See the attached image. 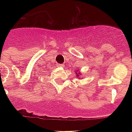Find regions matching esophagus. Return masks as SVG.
<instances>
[{
	"label": "esophagus",
	"mask_w": 132,
	"mask_h": 132,
	"mask_svg": "<svg viewBox=\"0 0 132 132\" xmlns=\"http://www.w3.org/2000/svg\"><path fill=\"white\" fill-rule=\"evenodd\" d=\"M57 66H59V67H63V66H64V64H57Z\"/></svg>",
	"instance_id": "34e87169"
}]
</instances>
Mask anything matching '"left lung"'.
I'll list each match as a JSON object with an SVG mask.
<instances>
[{"label":"left lung","mask_w":132,"mask_h":132,"mask_svg":"<svg viewBox=\"0 0 132 132\" xmlns=\"http://www.w3.org/2000/svg\"><path fill=\"white\" fill-rule=\"evenodd\" d=\"M75 72L76 73L77 77H78V79H81V78L80 77V75H81V73L79 72V69H78V70H77V71H76V70H75Z\"/></svg>","instance_id":"left-lung-1"}]
</instances>
